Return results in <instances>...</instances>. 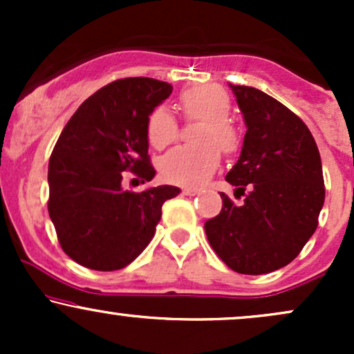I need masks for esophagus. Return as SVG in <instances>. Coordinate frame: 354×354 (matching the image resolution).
Masks as SVG:
<instances>
[{"instance_id":"1","label":"esophagus","mask_w":354,"mask_h":354,"mask_svg":"<svg viewBox=\"0 0 354 354\" xmlns=\"http://www.w3.org/2000/svg\"><path fill=\"white\" fill-rule=\"evenodd\" d=\"M183 193L188 194V196H194V194H200L201 189H198V188H185V189H183Z\"/></svg>"}]
</instances>
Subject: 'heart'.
Listing matches in <instances>:
<instances>
[{
  "mask_svg": "<svg viewBox=\"0 0 354 354\" xmlns=\"http://www.w3.org/2000/svg\"><path fill=\"white\" fill-rule=\"evenodd\" d=\"M186 116L200 118L196 141L200 145L176 146L161 160L165 180L181 186H200L216 171L221 151L230 153L239 143L238 129L228 120L231 101L223 89L196 86L186 89L180 98ZM178 136V124L169 109L156 108L148 118V140L161 149Z\"/></svg>",
  "mask_w": 354,
  "mask_h": 354,
  "instance_id": "heart-1",
  "label": "heart"
}]
</instances>
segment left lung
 I'll return each mask as SVG.
<instances>
[{"mask_svg": "<svg viewBox=\"0 0 354 354\" xmlns=\"http://www.w3.org/2000/svg\"><path fill=\"white\" fill-rule=\"evenodd\" d=\"M246 135L226 181L243 196L205 223L211 248L231 270L265 274L291 263L318 226L323 168L308 126L284 104L251 86H233Z\"/></svg>", "mask_w": 354, "mask_h": 354, "instance_id": "obj_1", "label": "left lung"}]
</instances>
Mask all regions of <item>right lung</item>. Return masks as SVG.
<instances>
[{
  "mask_svg": "<svg viewBox=\"0 0 354 354\" xmlns=\"http://www.w3.org/2000/svg\"><path fill=\"white\" fill-rule=\"evenodd\" d=\"M173 86L153 78L113 81L63 128L48 165V211L63 251L89 270L115 271L148 246L176 186L123 189L124 171L151 181L148 118Z\"/></svg>",
  "mask_w": 354,
  "mask_h": 354,
  "instance_id": "add662e5",
  "label": "right lung"
}]
</instances>
